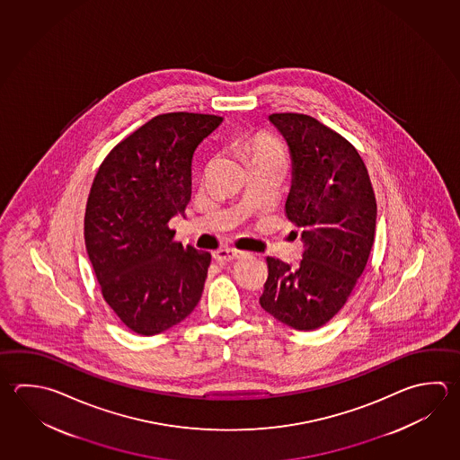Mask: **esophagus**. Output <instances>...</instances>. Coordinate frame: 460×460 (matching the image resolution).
Instances as JSON below:
<instances>
[{"label": "esophagus", "mask_w": 460, "mask_h": 460, "mask_svg": "<svg viewBox=\"0 0 460 460\" xmlns=\"http://www.w3.org/2000/svg\"><path fill=\"white\" fill-rule=\"evenodd\" d=\"M243 255H245V252L237 251V249H233V247H226V249H219L215 253V259L217 261H233L241 259Z\"/></svg>", "instance_id": "obj_1"}]
</instances>
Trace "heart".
Instances as JSON below:
<instances>
[{"label": "heart", "mask_w": 460, "mask_h": 460, "mask_svg": "<svg viewBox=\"0 0 460 460\" xmlns=\"http://www.w3.org/2000/svg\"><path fill=\"white\" fill-rule=\"evenodd\" d=\"M245 149L253 159H267V157H283L281 147L278 146L275 139L270 138L267 135H261L253 139L252 143H245Z\"/></svg>", "instance_id": "b5f03b06"}]
</instances>
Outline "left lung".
I'll return each mask as SVG.
<instances>
[{
	"label": "left lung",
	"mask_w": 460,
	"mask_h": 460,
	"mask_svg": "<svg viewBox=\"0 0 460 460\" xmlns=\"http://www.w3.org/2000/svg\"><path fill=\"white\" fill-rule=\"evenodd\" d=\"M269 120L289 149L285 208L305 249L297 269L267 259L261 305L288 327L309 332L339 313L361 277L377 205L363 159L339 133L303 113H273Z\"/></svg>",
	"instance_id": "1"
}]
</instances>
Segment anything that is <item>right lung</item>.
<instances>
[{
    "instance_id": "1",
    "label": "right lung",
    "mask_w": 460,
    "mask_h": 460,
    "mask_svg": "<svg viewBox=\"0 0 460 460\" xmlns=\"http://www.w3.org/2000/svg\"><path fill=\"white\" fill-rule=\"evenodd\" d=\"M223 117L157 115L113 147L87 199L84 241L105 303L128 329L157 335L190 315L211 253L173 243L167 223L185 217L191 159Z\"/></svg>"
}]
</instances>
